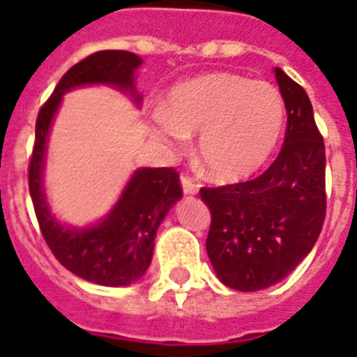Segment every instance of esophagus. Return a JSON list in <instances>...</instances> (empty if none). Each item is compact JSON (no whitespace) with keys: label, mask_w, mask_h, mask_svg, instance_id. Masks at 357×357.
<instances>
[{"label":"esophagus","mask_w":357,"mask_h":357,"mask_svg":"<svg viewBox=\"0 0 357 357\" xmlns=\"http://www.w3.org/2000/svg\"><path fill=\"white\" fill-rule=\"evenodd\" d=\"M181 187H183V193L185 195H195L199 191V185H197V181L193 178H189V176H181Z\"/></svg>","instance_id":"34e87169"}]
</instances>
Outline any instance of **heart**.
Returning <instances> with one entry per match:
<instances>
[{
    "label": "heart",
    "instance_id": "1",
    "mask_svg": "<svg viewBox=\"0 0 357 357\" xmlns=\"http://www.w3.org/2000/svg\"><path fill=\"white\" fill-rule=\"evenodd\" d=\"M284 102L273 86L229 73L179 84L153 116L155 133L168 147L197 137L199 162L216 181H243L268 162L279 145Z\"/></svg>",
    "mask_w": 357,
    "mask_h": 357
}]
</instances>
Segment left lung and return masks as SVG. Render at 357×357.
I'll list each match as a JSON object with an SVG mask.
<instances>
[{
    "label": "left lung",
    "mask_w": 357,
    "mask_h": 357,
    "mask_svg": "<svg viewBox=\"0 0 357 357\" xmlns=\"http://www.w3.org/2000/svg\"><path fill=\"white\" fill-rule=\"evenodd\" d=\"M275 78L287 132L273 164L255 179L201 189L212 214L206 252L220 281L235 291H262L284 279L325 222V143L312 102L281 68Z\"/></svg>",
    "instance_id": "left-lung-1"
}]
</instances>
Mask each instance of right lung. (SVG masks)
Instances as JSON below:
<instances>
[{
  "label": "right lung",
  "instance_id": "obj_1",
  "mask_svg": "<svg viewBox=\"0 0 357 357\" xmlns=\"http://www.w3.org/2000/svg\"><path fill=\"white\" fill-rule=\"evenodd\" d=\"M139 65V55L109 50L91 53L68 68L38 112L34 149L28 164L30 197L47 247L74 275L105 287L130 284L147 271L156 229L183 195L179 174L174 168H141L102 222L86 229H70L51 216L45 202L42 187L45 141L65 91L86 84H110L133 91V73ZM135 99L139 101L137 95Z\"/></svg>",
  "mask_w": 357,
  "mask_h": 357
}]
</instances>
